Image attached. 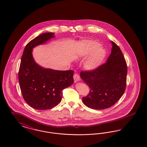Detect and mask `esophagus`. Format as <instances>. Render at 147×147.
<instances>
[{"instance_id": "obj_1", "label": "esophagus", "mask_w": 147, "mask_h": 147, "mask_svg": "<svg viewBox=\"0 0 147 147\" xmlns=\"http://www.w3.org/2000/svg\"><path fill=\"white\" fill-rule=\"evenodd\" d=\"M73 78H74L75 82H77L78 81L80 80V76L77 73H74V74L73 76Z\"/></svg>"}]
</instances>
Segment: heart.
<instances>
[{"mask_svg": "<svg viewBox=\"0 0 147 147\" xmlns=\"http://www.w3.org/2000/svg\"><path fill=\"white\" fill-rule=\"evenodd\" d=\"M100 45L99 42L95 40H85L80 43L82 55H91L85 64V68L88 70H93L98 67L106 57V50L100 47Z\"/></svg>", "mask_w": 147, "mask_h": 147, "instance_id": "heart-1", "label": "heart"}]
</instances>
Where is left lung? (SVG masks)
Returning a JSON list of instances; mask_svg holds the SVG:
<instances>
[{"instance_id":"1","label":"left lung","mask_w":147,"mask_h":147,"mask_svg":"<svg viewBox=\"0 0 147 147\" xmlns=\"http://www.w3.org/2000/svg\"><path fill=\"white\" fill-rule=\"evenodd\" d=\"M112 41V52L105 63L91 71H82L80 77L90 88L82 97L85 106L94 109L108 108L123 95L126 86L127 67L120 47Z\"/></svg>"}]
</instances>
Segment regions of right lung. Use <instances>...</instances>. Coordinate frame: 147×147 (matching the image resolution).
<instances>
[{
	"instance_id": "1",
	"label": "right lung",
	"mask_w": 147,
	"mask_h": 147,
	"mask_svg": "<svg viewBox=\"0 0 147 147\" xmlns=\"http://www.w3.org/2000/svg\"><path fill=\"white\" fill-rule=\"evenodd\" d=\"M53 33H45L30 41L26 46L18 71V81L26 102L37 110L51 109L59 104L62 91L74 82V71H56L37 65L32 56L33 47L54 37Z\"/></svg>"
}]
</instances>
